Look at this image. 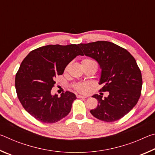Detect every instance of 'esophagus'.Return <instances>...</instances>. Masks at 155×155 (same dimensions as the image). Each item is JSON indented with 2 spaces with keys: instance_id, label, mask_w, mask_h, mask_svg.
Returning a JSON list of instances; mask_svg holds the SVG:
<instances>
[{
  "instance_id": "obj_1",
  "label": "esophagus",
  "mask_w": 155,
  "mask_h": 155,
  "mask_svg": "<svg viewBox=\"0 0 155 155\" xmlns=\"http://www.w3.org/2000/svg\"><path fill=\"white\" fill-rule=\"evenodd\" d=\"M77 98H87V96H85L77 95Z\"/></svg>"
}]
</instances>
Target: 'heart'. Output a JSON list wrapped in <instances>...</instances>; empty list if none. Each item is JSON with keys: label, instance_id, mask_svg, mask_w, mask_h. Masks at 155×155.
I'll return each mask as SVG.
<instances>
[{"label": "heart", "instance_id": "obj_1", "mask_svg": "<svg viewBox=\"0 0 155 155\" xmlns=\"http://www.w3.org/2000/svg\"><path fill=\"white\" fill-rule=\"evenodd\" d=\"M84 61H90L89 59H85ZM76 90L83 94H87L90 91V86L87 83H79L75 86Z\"/></svg>", "mask_w": 155, "mask_h": 155}]
</instances>
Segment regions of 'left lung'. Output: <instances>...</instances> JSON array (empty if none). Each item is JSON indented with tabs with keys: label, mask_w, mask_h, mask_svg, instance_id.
Instances as JSON below:
<instances>
[{
	"label": "left lung",
	"mask_w": 155,
	"mask_h": 155,
	"mask_svg": "<svg viewBox=\"0 0 155 155\" xmlns=\"http://www.w3.org/2000/svg\"><path fill=\"white\" fill-rule=\"evenodd\" d=\"M85 56L98 62L101 69L99 85L104 97L92 96L98 106L90 113L104 122H114L127 115L137 104L141 95L142 78L134 57L127 50L107 41L79 44Z\"/></svg>",
	"instance_id": "obj_1"
}]
</instances>
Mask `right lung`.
<instances>
[{"label": "right lung", "mask_w": 155, "mask_h": 155, "mask_svg": "<svg viewBox=\"0 0 155 155\" xmlns=\"http://www.w3.org/2000/svg\"><path fill=\"white\" fill-rule=\"evenodd\" d=\"M83 54L78 44L47 45L30 52L21 63L15 79L18 99L28 114L39 121L54 123L70 112L75 94L66 91L61 96L51 90L57 76L75 57Z\"/></svg>", "instance_id": "obj_1"}]
</instances>
